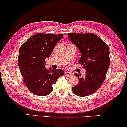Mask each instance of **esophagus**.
Masks as SVG:
<instances>
[{
  "label": "esophagus",
  "mask_w": 127,
  "mask_h": 127,
  "mask_svg": "<svg viewBox=\"0 0 127 127\" xmlns=\"http://www.w3.org/2000/svg\"><path fill=\"white\" fill-rule=\"evenodd\" d=\"M65 76H67V77H70V76H71L72 75H73V73H71V72H69V71H66L65 73Z\"/></svg>",
  "instance_id": "esophagus-1"
}]
</instances>
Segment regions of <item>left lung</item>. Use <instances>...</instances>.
Segmentation results:
<instances>
[{"label":"left lung","instance_id":"8db88e82","mask_svg":"<svg viewBox=\"0 0 127 127\" xmlns=\"http://www.w3.org/2000/svg\"><path fill=\"white\" fill-rule=\"evenodd\" d=\"M68 36L81 53L79 62L86 70L85 76L82 77L75 73L79 84L72 90L78 96H89L97 90L105 79L110 65L109 48L95 34L69 33Z\"/></svg>","mask_w":127,"mask_h":127}]
</instances>
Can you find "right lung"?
Listing matches in <instances>:
<instances>
[{
    "mask_svg": "<svg viewBox=\"0 0 127 127\" xmlns=\"http://www.w3.org/2000/svg\"><path fill=\"white\" fill-rule=\"evenodd\" d=\"M64 34L38 33L30 37L19 50L18 65L24 82L30 91L37 96H45L52 92L53 84L60 76L62 69L48 70L45 59L49 58Z\"/></svg>",
    "mask_w": 127,
    "mask_h": 127,
    "instance_id": "add662e5",
    "label": "right lung"
}]
</instances>
